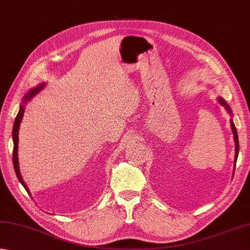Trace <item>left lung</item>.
Here are the masks:
<instances>
[{"instance_id": "left-lung-1", "label": "left lung", "mask_w": 250, "mask_h": 250, "mask_svg": "<svg viewBox=\"0 0 250 250\" xmlns=\"http://www.w3.org/2000/svg\"><path fill=\"white\" fill-rule=\"evenodd\" d=\"M218 102L220 103L221 105L225 107V110H227L229 112V114L232 115V110H230L229 105L227 103V101L224 100L223 98L219 97L218 99ZM229 123H230V128H232V131H233V137H234V141H235V158H234V171H235V166H236V161H237V157H238V152H239V144H238V135H237V130H236V127H235L234 125V122H233V119L229 120ZM234 174V173H233Z\"/></svg>"}]
</instances>
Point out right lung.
Listing matches in <instances>:
<instances>
[{
    "mask_svg": "<svg viewBox=\"0 0 250 250\" xmlns=\"http://www.w3.org/2000/svg\"><path fill=\"white\" fill-rule=\"evenodd\" d=\"M45 87V83H42L40 84H38L36 88H32L30 89L29 91H28L25 97L22 99V102L21 104L20 107V111H18V114L15 119V122H14V126H13V143H14V149H13V163H14V168H15V173L17 175L18 181L21 182V185L25 187V189L28 191V194L30 195L29 189H28L27 185L23 182L22 177H21V174L20 171V162H18V133H20V126L21 123V120H22V116H23V112H25V106L28 102H29L32 98L35 96H37L38 93H39L42 89Z\"/></svg>",
    "mask_w": 250,
    "mask_h": 250,
    "instance_id": "right-lung-1",
    "label": "right lung"
}]
</instances>
